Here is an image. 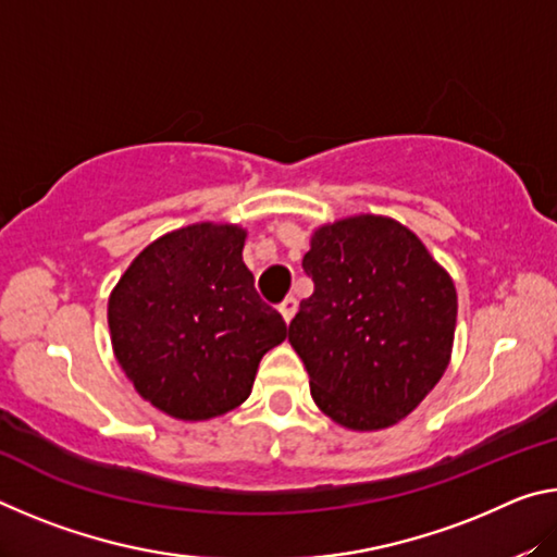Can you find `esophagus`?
I'll return each instance as SVG.
<instances>
[{
	"label": "esophagus",
	"instance_id": "esophagus-1",
	"mask_svg": "<svg viewBox=\"0 0 557 557\" xmlns=\"http://www.w3.org/2000/svg\"><path fill=\"white\" fill-rule=\"evenodd\" d=\"M280 314H282V319H285V322L289 324L292 317L297 314V299H295V297H287L285 301H282V305H280Z\"/></svg>",
	"mask_w": 557,
	"mask_h": 557
}]
</instances>
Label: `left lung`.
<instances>
[{"mask_svg": "<svg viewBox=\"0 0 557 557\" xmlns=\"http://www.w3.org/2000/svg\"><path fill=\"white\" fill-rule=\"evenodd\" d=\"M301 268L314 292L299 301L289 344L317 408L354 432L393 428L449 366L457 326L449 272L410 228L375 213L319 225Z\"/></svg>", "mask_w": 557, "mask_h": 557, "instance_id": "1", "label": "left lung"}]
</instances>
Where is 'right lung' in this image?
<instances>
[{"instance_id":"1","label":"right lung","mask_w":557,"mask_h":557,"mask_svg":"<svg viewBox=\"0 0 557 557\" xmlns=\"http://www.w3.org/2000/svg\"><path fill=\"white\" fill-rule=\"evenodd\" d=\"M248 231L191 223L149 243L110 292L117 363L157 410L184 422L219 418L252 391L260 358L287 324L258 297L243 262Z\"/></svg>"}]
</instances>
